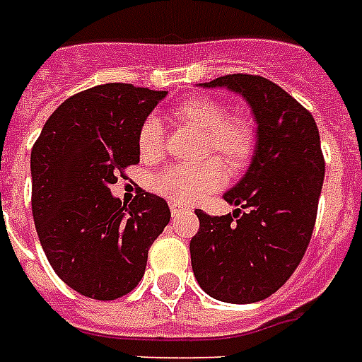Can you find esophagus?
Wrapping results in <instances>:
<instances>
[{"mask_svg": "<svg viewBox=\"0 0 362 362\" xmlns=\"http://www.w3.org/2000/svg\"><path fill=\"white\" fill-rule=\"evenodd\" d=\"M169 206H170V214H173V216L184 212V209H182V206H178V204H176V203H170Z\"/></svg>", "mask_w": 362, "mask_h": 362, "instance_id": "esophagus-1", "label": "esophagus"}]
</instances>
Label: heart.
Returning a JSON list of instances; mask_svg holds the SVG:
<instances>
[{"label": "heart", "instance_id": "1", "mask_svg": "<svg viewBox=\"0 0 362 362\" xmlns=\"http://www.w3.org/2000/svg\"><path fill=\"white\" fill-rule=\"evenodd\" d=\"M229 107L212 98H187L176 105L175 116L182 124L203 133L199 165H170L161 170L153 187L176 204H195L218 192L227 180L223 164L231 170H242L252 161L257 148V131L244 116H229ZM139 152L144 159H158L163 153V129L158 116H148L136 135Z\"/></svg>", "mask_w": 362, "mask_h": 362}]
</instances>
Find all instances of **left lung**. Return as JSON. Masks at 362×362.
Here are the masks:
<instances>
[{
  "instance_id": "left-lung-1",
  "label": "left lung",
  "mask_w": 362,
  "mask_h": 362,
  "mask_svg": "<svg viewBox=\"0 0 362 362\" xmlns=\"http://www.w3.org/2000/svg\"><path fill=\"white\" fill-rule=\"evenodd\" d=\"M203 86L246 98L257 122V148L244 178L223 195L240 209L226 216L195 210L193 274L218 300L257 303L289 280L312 238L325 176L320 131L310 110L264 76L238 73Z\"/></svg>"
}]
</instances>
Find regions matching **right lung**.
<instances>
[{"label": "right lung", "mask_w": 362, "mask_h": 362, "mask_svg": "<svg viewBox=\"0 0 362 362\" xmlns=\"http://www.w3.org/2000/svg\"><path fill=\"white\" fill-rule=\"evenodd\" d=\"M165 95L124 82L88 88L54 110L31 148L41 246L54 272L88 298L133 291L170 220L159 195L141 189L131 204L110 195L118 175L139 163V127Z\"/></svg>", "instance_id": "obj_1"}]
</instances>
